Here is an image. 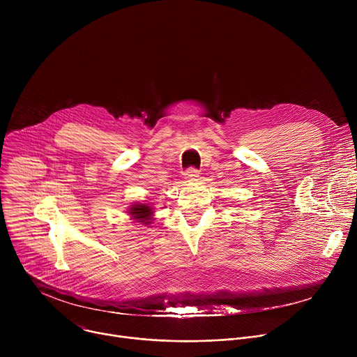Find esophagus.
Here are the masks:
<instances>
[{
	"label": "esophagus",
	"instance_id": "34e87169",
	"mask_svg": "<svg viewBox=\"0 0 357 357\" xmlns=\"http://www.w3.org/2000/svg\"><path fill=\"white\" fill-rule=\"evenodd\" d=\"M183 175H185V179H186V181H195V179L199 176V171L195 169V168H189V169L185 171Z\"/></svg>",
	"mask_w": 357,
	"mask_h": 357
}]
</instances>
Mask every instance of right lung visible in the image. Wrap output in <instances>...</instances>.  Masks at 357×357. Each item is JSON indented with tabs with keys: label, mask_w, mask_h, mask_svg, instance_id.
Wrapping results in <instances>:
<instances>
[{
	"label": "right lung",
	"mask_w": 357,
	"mask_h": 357,
	"mask_svg": "<svg viewBox=\"0 0 357 357\" xmlns=\"http://www.w3.org/2000/svg\"><path fill=\"white\" fill-rule=\"evenodd\" d=\"M130 216L135 219L137 222L142 225H149L152 219V213H154V209H152L146 203H138V205H132L128 211Z\"/></svg>",
	"instance_id": "obj_1"
}]
</instances>
